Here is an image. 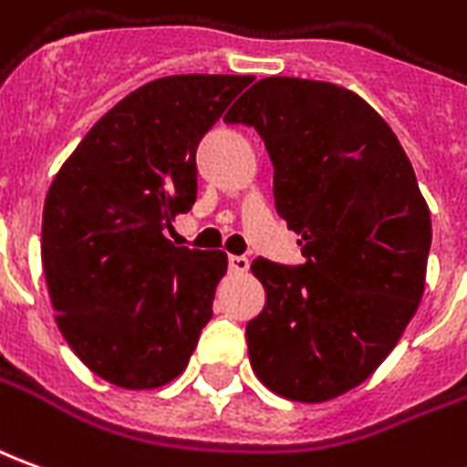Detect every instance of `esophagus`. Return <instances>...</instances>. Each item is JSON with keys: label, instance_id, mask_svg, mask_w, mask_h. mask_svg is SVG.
Instances as JSON below:
<instances>
[{"label": "esophagus", "instance_id": "esophagus-1", "mask_svg": "<svg viewBox=\"0 0 467 467\" xmlns=\"http://www.w3.org/2000/svg\"><path fill=\"white\" fill-rule=\"evenodd\" d=\"M227 265L233 273H247V267H250V260L244 255H230L227 257Z\"/></svg>", "mask_w": 467, "mask_h": 467}]
</instances>
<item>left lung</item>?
Here are the masks:
<instances>
[{"instance_id": "8db88e82", "label": "left lung", "mask_w": 467, "mask_h": 467, "mask_svg": "<svg viewBox=\"0 0 467 467\" xmlns=\"http://www.w3.org/2000/svg\"><path fill=\"white\" fill-rule=\"evenodd\" d=\"M224 120L265 141L275 210L306 257L253 260L265 308L244 328L250 364L285 400H334L389 357L422 298L432 224L415 169L387 120L334 83L257 80Z\"/></svg>"}]
</instances>
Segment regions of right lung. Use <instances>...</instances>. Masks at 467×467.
I'll list each match as a JSON object with an SVG mask.
<instances>
[{
	"label": "right lung",
	"instance_id": "obj_1",
	"mask_svg": "<svg viewBox=\"0 0 467 467\" xmlns=\"http://www.w3.org/2000/svg\"><path fill=\"white\" fill-rule=\"evenodd\" d=\"M250 75H169L116 103L52 179L42 267L88 369L154 389L187 369L227 273L223 250L166 240L197 200V146Z\"/></svg>",
	"mask_w": 467,
	"mask_h": 467
}]
</instances>
